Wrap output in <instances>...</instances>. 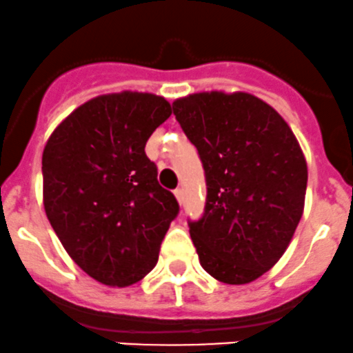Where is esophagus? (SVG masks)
<instances>
[{"label":"esophagus","mask_w":353,"mask_h":353,"mask_svg":"<svg viewBox=\"0 0 353 353\" xmlns=\"http://www.w3.org/2000/svg\"><path fill=\"white\" fill-rule=\"evenodd\" d=\"M175 197H176V201H178V203H183V190H181V188H176L175 190Z\"/></svg>","instance_id":"1"}]
</instances>
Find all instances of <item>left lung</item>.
Wrapping results in <instances>:
<instances>
[{
	"instance_id": "1",
	"label": "left lung",
	"mask_w": 353,
	"mask_h": 353,
	"mask_svg": "<svg viewBox=\"0 0 353 353\" xmlns=\"http://www.w3.org/2000/svg\"><path fill=\"white\" fill-rule=\"evenodd\" d=\"M173 114L205 170V212L188 223L203 270L250 284L284 255L303 217L307 165L274 107L245 92H202Z\"/></svg>"
}]
</instances>
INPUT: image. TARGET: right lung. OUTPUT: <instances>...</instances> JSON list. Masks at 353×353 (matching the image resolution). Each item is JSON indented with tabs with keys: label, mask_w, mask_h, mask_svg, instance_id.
<instances>
[{
	"label": "right lung",
	"mask_w": 353,
	"mask_h": 353,
	"mask_svg": "<svg viewBox=\"0 0 353 353\" xmlns=\"http://www.w3.org/2000/svg\"><path fill=\"white\" fill-rule=\"evenodd\" d=\"M170 115L172 105L152 93L100 95L72 110L43 148L47 219L74 263L105 285L146 277L178 214L144 152Z\"/></svg>",
	"instance_id": "right-lung-1"
}]
</instances>
